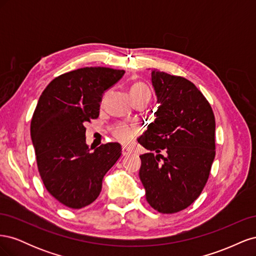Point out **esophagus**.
<instances>
[{"instance_id":"34e87169","label":"esophagus","mask_w":256,"mask_h":256,"mask_svg":"<svg viewBox=\"0 0 256 256\" xmlns=\"http://www.w3.org/2000/svg\"><path fill=\"white\" fill-rule=\"evenodd\" d=\"M122 156H128V154H131V152H130L128 148H126V147H122Z\"/></svg>"}]
</instances>
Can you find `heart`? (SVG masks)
I'll list each match as a JSON object with an SVG mask.
<instances>
[{"mask_svg":"<svg viewBox=\"0 0 256 256\" xmlns=\"http://www.w3.org/2000/svg\"><path fill=\"white\" fill-rule=\"evenodd\" d=\"M148 95L150 96V90L143 83H136L130 90V96L131 98ZM113 136L116 140L122 143H129L136 134V129L132 128L127 125H118L113 128Z\"/></svg>","mask_w":256,"mask_h":256,"instance_id":"heart-1","label":"heart"}]
</instances>
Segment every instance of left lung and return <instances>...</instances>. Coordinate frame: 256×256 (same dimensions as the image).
I'll return each mask as SVG.
<instances>
[{"label":"left lung","mask_w":256,"mask_h":256,"mask_svg":"<svg viewBox=\"0 0 256 256\" xmlns=\"http://www.w3.org/2000/svg\"><path fill=\"white\" fill-rule=\"evenodd\" d=\"M152 83L159 106L138 138L148 150L140 156L138 175L148 204L175 214L194 202L207 182L216 156L214 115L202 92L182 76L152 70Z\"/></svg>","instance_id":"1"}]
</instances>
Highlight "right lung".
<instances>
[{
    "instance_id": "add662e5",
    "label": "right lung",
    "mask_w": 256,
    "mask_h": 256,
    "mask_svg": "<svg viewBox=\"0 0 256 256\" xmlns=\"http://www.w3.org/2000/svg\"><path fill=\"white\" fill-rule=\"evenodd\" d=\"M125 72L84 67L53 79L38 100L30 122V138L46 189L72 209L98 198L106 173L122 154L118 143L94 150L85 142V124L99 116L104 92Z\"/></svg>"
}]
</instances>
